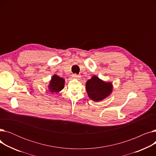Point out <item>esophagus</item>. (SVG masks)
Listing matches in <instances>:
<instances>
[{
	"mask_svg": "<svg viewBox=\"0 0 156 156\" xmlns=\"http://www.w3.org/2000/svg\"><path fill=\"white\" fill-rule=\"evenodd\" d=\"M80 76L78 75H77V74H73V78H79Z\"/></svg>",
	"mask_w": 156,
	"mask_h": 156,
	"instance_id": "obj_1",
	"label": "esophagus"
}]
</instances>
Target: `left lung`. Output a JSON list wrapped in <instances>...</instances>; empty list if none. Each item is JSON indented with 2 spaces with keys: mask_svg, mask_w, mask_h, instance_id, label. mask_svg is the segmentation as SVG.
Listing matches in <instances>:
<instances>
[{
  "mask_svg": "<svg viewBox=\"0 0 156 156\" xmlns=\"http://www.w3.org/2000/svg\"><path fill=\"white\" fill-rule=\"evenodd\" d=\"M86 90L88 97L94 101L98 102L111 94L112 86V83L105 82L97 76H94L87 81Z\"/></svg>",
  "mask_w": 156,
  "mask_h": 156,
  "instance_id": "1",
  "label": "left lung"
}]
</instances>
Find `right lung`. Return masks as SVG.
Masks as SVG:
<instances>
[{
    "instance_id": "obj_1",
    "label": "right lung",
    "mask_w": 156,
    "mask_h": 156,
    "mask_svg": "<svg viewBox=\"0 0 156 156\" xmlns=\"http://www.w3.org/2000/svg\"><path fill=\"white\" fill-rule=\"evenodd\" d=\"M64 80L56 75H54L50 81L48 89L51 92L57 93L64 88Z\"/></svg>"
}]
</instances>
